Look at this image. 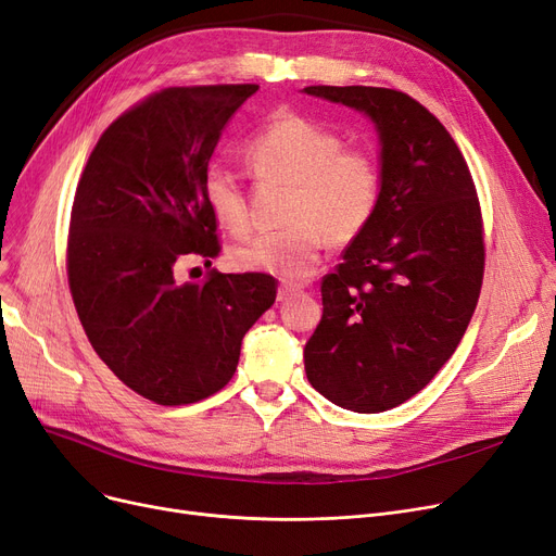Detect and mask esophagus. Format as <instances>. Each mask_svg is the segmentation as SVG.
Wrapping results in <instances>:
<instances>
[{
	"label": "esophagus",
	"instance_id": "1",
	"mask_svg": "<svg viewBox=\"0 0 556 556\" xmlns=\"http://www.w3.org/2000/svg\"><path fill=\"white\" fill-rule=\"evenodd\" d=\"M298 293H302V286H298V283H281L279 289H277V300L279 302H283V300H289V298H293V295H298Z\"/></svg>",
	"mask_w": 556,
	"mask_h": 556
}]
</instances>
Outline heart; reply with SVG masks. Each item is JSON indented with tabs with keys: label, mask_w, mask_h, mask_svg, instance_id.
Here are the masks:
<instances>
[{
	"label": "heart",
	"mask_w": 556,
	"mask_h": 556,
	"mask_svg": "<svg viewBox=\"0 0 556 556\" xmlns=\"http://www.w3.org/2000/svg\"><path fill=\"white\" fill-rule=\"evenodd\" d=\"M247 162L273 182L289 185L283 226L236 244L229 263L238 273L304 279L320 261L325 238L355 240L371 224L382 190L380 164L371 151L345 149L341 137L298 112H277L247 141ZM203 197L222 229L242 236L250 213L240 178L222 164L203 176Z\"/></svg>",
	"instance_id": "b5f03b06"
}]
</instances>
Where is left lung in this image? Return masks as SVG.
<instances>
[{"label":"left lung","instance_id":"obj_1","mask_svg":"<svg viewBox=\"0 0 556 556\" xmlns=\"http://www.w3.org/2000/svg\"><path fill=\"white\" fill-rule=\"evenodd\" d=\"M376 126L382 190L371 224L323 279V318L304 371L327 401L362 415L419 394L458 348L483 281L475 180L442 123L378 87H306Z\"/></svg>","mask_w":556,"mask_h":556}]
</instances>
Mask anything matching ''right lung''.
Returning <instances> with one entry per match:
<instances>
[{
  "label": "right lung",
  "instance_id": "1",
  "mask_svg": "<svg viewBox=\"0 0 556 556\" xmlns=\"http://www.w3.org/2000/svg\"><path fill=\"white\" fill-rule=\"evenodd\" d=\"M258 85L164 89L102 132L71 213L68 283L98 357L157 405L229 382L247 330L275 304L270 275L180 283L188 256L219 252L203 176L222 130Z\"/></svg>",
  "mask_w": 556,
  "mask_h": 556
}]
</instances>
